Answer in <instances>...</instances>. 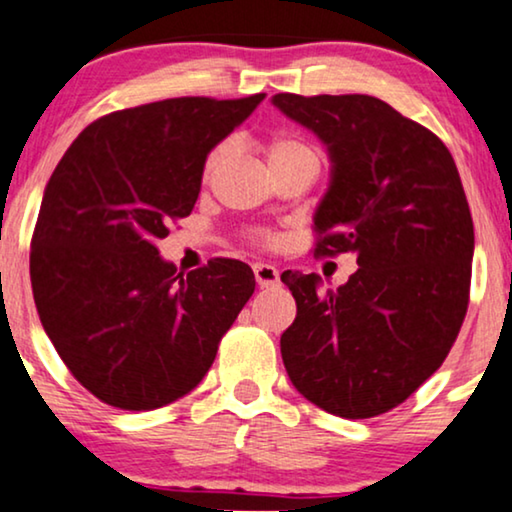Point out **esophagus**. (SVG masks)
Masks as SVG:
<instances>
[{
  "mask_svg": "<svg viewBox=\"0 0 512 512\" xmlns=\"http://www.w3.org/2000/svg\"><path fill=\"white\" fill-rule=\"evenodd\" d=\"M252 271H255V281L260 288H274V285H278V269L274 267V264H264V262H257L255 267H252Z\"/></svg>",
  "mask_w": 512,
  "mask_h": 512,
  "instance_id": "esophagus-1",
  "label": "esophagus"
}]
</instances>
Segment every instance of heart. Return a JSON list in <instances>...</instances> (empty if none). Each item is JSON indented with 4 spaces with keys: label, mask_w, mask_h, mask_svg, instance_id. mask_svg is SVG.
<instances>
[{
    "label": "heart",
    "mask_w": 512,
    "mask_h": 512,
    "mask_svg": "<svg viewBox=\"0 0 512 512\" xmlns=\"http://www.w3.org/2000/svg\"><path fill=\"white\" fill-rule=\"evenodd\" d=\"M302 149H309V145H304V142L297 140V138H290V135H274V138H271L267 145H264V154H267L269 166H274V163L288 159L290 154L302 152ZM222 154H224V147L210 149L206 161H203V177H206V180L215 173L217 163L222 161ZM252 238H255V241H260V243L271 241V236L264 234V231H257V234Z\"/></svg>",
    "instance_id": "1"
}]
</instances>
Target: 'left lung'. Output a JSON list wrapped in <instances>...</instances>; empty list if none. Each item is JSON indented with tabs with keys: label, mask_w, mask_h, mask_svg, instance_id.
<instances>
[{
	"label": "left lung",
	"mask_w": 512,
	"mask_h": 512,
	"mask_svg": "<svg viewBox=\"0 0 512 512\" xmlns=\"http://www.w3.org/2000/svg\"><path fill=\"white\" fill-rule=\"evenodd\" d=\"M274 105L335 163L313 255L358 262L325 292L316 274L283 271L297 302L283 365L320 410L379 417L438 370L466 318L475 234L459 170L438 135L372 95L278 93Z\"/></svg>",
	"instance_id": "8db88e82"
}]
</instances>
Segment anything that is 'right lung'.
<instances>
[{"mask_svg": "<svg viewBox=\"0 0 512 512\" xmlns=\"http://www.w3.org/2000/svg\"><path fill=\"white\" fill-rule=\"evenodd\" d=\"M262 100L119 109L53 170L32 234V295L67 370L102 403L142 412L192 391L255 292L245 262L213 257L185 276L154 243L192 213L208 152Z\"/></svg>", "mask_w": 512, "mask_h": 512, "instance_id": "obj_1", "label": "right lung"}]
</instances>
